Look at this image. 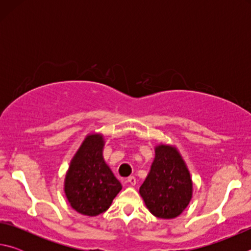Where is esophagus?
I'll use <instances>...</instances> for the list:
<instances>
[{
    "label": "esophagus",
    "mask_w": 251,
    "mask_h": 251,
    "mask_svg": "<svg viewBox=\"0 0 251 251\" xmlns=\"http://www.w3.org/2000/svg\"><path fill=\"white\" fill-rule=\"evenodd\" d=\"M127 182H128L130 186H135L136 185V178L134 176H130V177L127 178Z\"/></svg>",
    "instance_id": "1"
}]
</instances>
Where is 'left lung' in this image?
Wrapping results in <instances>:
<instances>
[{
	"instance_id": "obj_1",
	"label": "left lung",
	"mask_w": 251,
	"mask_h": 251,
	"mask_svg": "<svg viewBox=\"0 0 251 251\" xmlns=\"http://www.w3.org/2000/svg\"><path fill=\"white\" fill-rule=\"evenodd\" d=\"M154 151V160L139 188V195L155 217L174 219L192 201L193 179L176 146L159 143Z\"/></svg>"
}]
</instances>
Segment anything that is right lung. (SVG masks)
<instances>
[{"mask_svg": "<svg viewBox=\"0 0 251 251\" xmlns=\"http://www.w3.org/2000/svg\"><path fill=\"white\" fill-rule=\"evenodd\" d=\"M104 135L85 136L70 161L64 179L67 201L79 214L94 217L105 212L122 190V184L104 159Z\"/></svg>", "mask_w": 251, "mask_h": 251, "instance_id": "right-lung-1", "label": "right lung"}]
</instances>
